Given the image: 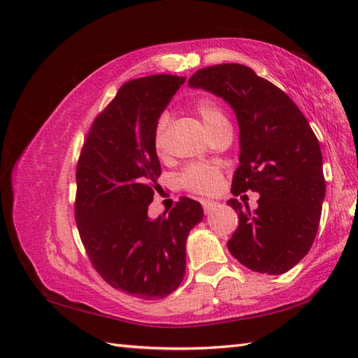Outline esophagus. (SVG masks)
Returning <instances> with one entry per match:
<instances>
[{
	"label": "esophagus",
	"mask_w": 358,
	"mask_h": 358,
	"mask_svg": "<svg viewBox=\"0 0 358 358\" xmlns=\"http://www.w3.org/2000/svg\"><path fill=\"white\" fill-rule=\"evenodd\" d=\"M201 204H203V209H204V212H206V214H209V212L217 206V203H215V201H210V200L203 201Z\"/></svg>",
	"instance_id": "obj_1"
}]
</instances>
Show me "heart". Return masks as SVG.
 Segmentation results:
<instances>
[{
	"label": "heart",
	"mask_w": 358,
	"mask_h": 358,
	"mask_svg": "<svg viewBox=\"0 0 358 358\" xmlns=\"http://www.w3.org/2000/svg\"><path fill=\"white\" fill-rule=\"evenodd\" d=\"M196 112L201 117L203 123L206 124L208 131L214 135L223 124L229 123L224 112L220 109V106L210 100H203L196 104ZM167 124H169V115L162 113L158 117L155 129H154V146L158 154H162L164 149V134ZM223 181V171L217 164H201L195 163L187 166L180 173V183L185 189L200 195H214L218 192Z\"/></svg>",
	"instance_id": "heart-1"
}]
</instances>
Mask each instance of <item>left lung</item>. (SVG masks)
<instances>
[{"label":"left lung","instance_id":"8db88e82","mask_svg":"<svg viewBox=\"0 0 358 358\" xmlns=\"http://www.w3.org/2000/svg\"><path fill=\"white\" fill-rule=\"evenodd\" d=\"M189 86L222 96L240 127V166L231 192L260 194L258 208L243 209L227 241L229 252L250 271L285 273L305 257L320 224L326 185L320 144L308 120L283 90L248 66L204 67Z\"/></svg>","mask_w":358,"mask_h":358}]
</instances>
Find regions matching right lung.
<instances>
[{"label":"right lung","instance_id":"add662e5","mask_svg":"<svg viewBox=\"0 0 358 358\" xmlns=\"http://www.w3.org/2000/svg\"><path fill=\"white\" fill-rule=\"evenodd\" d=\"M185 81L163 73L124 83L94 120L77 164L75 220L89 260L106 283L143 300L180 286L187 235L203 220L187 196L148 217L162 175L155 123Z\"/></svg>","mask_w":358,"mask_h":358}]
</instances>
